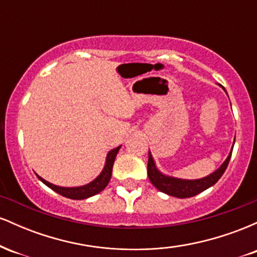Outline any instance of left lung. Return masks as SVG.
Listing matches in <instances>:
<instances>
[{
    "instance_id": "1",
    "label": "left lung",
    "mask_w": 257,
    "mask_h": 257,
    "mask_svg": "<svg viewBox=\"0 0 257 257\" xmlns=\"http://www.w3.org/2000/svg\"><path fill=\"white\" fill-rule=\"evenodd\" d=\"M232 151L228 155V157L223 164L221 166L216 172H214L210 175H208L206 178L199 179V180H181V179H175V178H169V176L163 175L162 173H159L157 168L155 166V162H153L151 153L149 152V162H147V175H149L150 181L152 182V185L155 186L157 190L161 192L169 194V196L178 197V198H188V197H193L196 194H198L203 191H205L206 188H209L210 186H213L219 181V179L222 176V174L225 173L227 166L229 163V159H231Z\"/></svg>"
}]
</instances>
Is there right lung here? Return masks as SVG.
<instances>
[{"label":"right lung","mask_w":257,"mask_h":257,"mask_svg":"<svg viewBox=\"0 0 257 257\" xmlns=\"http://www.w3.org/2000/svg\"><path fill=\"white\" fill-rule=\"evenodd\" d=\"M120 146L116 147L112 151L108 152L107 158H106V164L104 170H102L101 174L96 178L94 181H91L90 184L81 186V187H60V186H55L53 184H49L48 181L43 180L42 178L37 175V178L43 182L44 185L48 186L49 188H52L53 191L61 194L63 197H66V198L70 199H85L89 198V197L94 196V194H98L99 192H101L102 190L107 186L108 182H110L111 179V174H112V168H113V163H114V158H116L117 152L119 151Z\"/></svg>","instance_id":"add662e5"}]
</instances>
